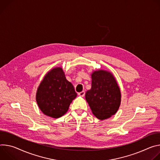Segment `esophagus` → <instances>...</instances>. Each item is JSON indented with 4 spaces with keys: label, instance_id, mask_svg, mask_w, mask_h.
<instances>
[{
    "label": "esophagus",
    "instance_id": "34e87169",
    "mask_svg": "<svg viewBox=\"0 0 160 160\" xmlns=\"http://www.w3.org/2000/svg\"><path fill=\"white\" fill-rule=\"evenodd\" d=\"M78 95L80 96V97H84V95H85V92H84V91H82V92H79V93H78Z\"/></svg>",
    "mask_w": 160,
    "mask_h": 160
}]
</instances>
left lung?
Instances as JSON below:
<instances>
[{"label":"left lung","instance_id":"left-lung-1","mask_svg":"<svg viewBox=\"0 0 160 160\" xmlns=\"http://www.w3.org/2000/svg\"><path fill=\"white\" fill-rule=\"evenodd\" d=\"M92 88L85 95L93 114L103 120L116 114L121 103V92L113 75L103 70L92 74Z\"/></svg>","mask_w":160,"mask_h":160}]
</instances>
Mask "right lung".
I'll return each mask as SVG.
<instances>
[{
	"instance_id": "add662e5",
	"label": "right lung",
	"mask_w": 160,
	"mask_h": 160,
	"mask_svg": "<svg viewBox=\"0 0 160 160\" xmlns=\"http://www.w3.org/2000/svg\"><path fill=\"white\" fill-rule=\"evenodd\" d=\"M76 96L73 85L67 80L62 68L57 67L44 76L38 89L36 100L45 115L58 118L67 112Z\"/></svg>"
}]
</instances>
